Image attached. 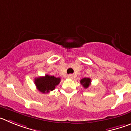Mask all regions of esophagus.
<instances>
[{
  "label": "esophagus",
  "instance_id": "34e87169",
  "mask_svg": "<svg viewBox=\"0 0 131 131\" xmlns=\"http://www.w3.org/2000/svg\"><path fill=\"white\" fill-rule=\"evenodd\" d=\"M67 78L69 79H72L73 78V75L72 74H69V75H68L67 76Z\"/></svg>",
  "mask_w": 131,
  "mask_h": 131
}]
</instances>
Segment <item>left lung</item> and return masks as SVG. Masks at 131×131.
Segmentation results:
<instances>
[{"instance_id": "obj_1", "label": "left lung", "mask_w": 131, "mask_h": 131, "mask_svg": "<svg viewBox=\"0 0 131 131\" xmlns=\"http://www.w3.org/2000/svg\"><path fill=\"white\" fill-rule=\"evenodd\" d=\"M80 83L83 86V88L87 89L91 84V79L89 78H84L80 80Z\"/></svg>"}]
</instances>
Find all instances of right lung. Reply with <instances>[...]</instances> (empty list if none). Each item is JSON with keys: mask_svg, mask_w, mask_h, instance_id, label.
I'll list each match as a JSON object with an SVG mask.
<instances>
[{"mask_svg": "<svg viewBox=\"0 0 131 131\" xmlns=\"http://www.w3.org/2000/svg\"><path fill=\"white\" fill-rule=\"evenodd\" d=\"M61 82L60 78H56L53 76L46 74L45 76L36 78L35 79V83L38 90L43 93H49L54 90L55 87Z\"/></svg>", "mask_w": 131, "mask_h": 131, "instance_id": "add662e5", "label": "right lung"}]
</instances>
